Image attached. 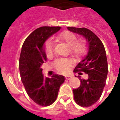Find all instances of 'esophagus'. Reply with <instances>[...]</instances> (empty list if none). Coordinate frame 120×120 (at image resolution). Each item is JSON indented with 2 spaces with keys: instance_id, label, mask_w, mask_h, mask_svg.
I'll use <instances>...</instances> for the list:
<instances>
[{
  "instance_id": "obj_1",
  "label": "esophagus",
  "mask_w": 120,
  "mask_h": 120,
  "mask_svg": "<svg viewBox=\"0 0 120 120\" xmlns=\"http://www.w3.org/2000/svg\"><path fill=\"white\" fill-rule=\"evenodd\" d=\"M71 78V76H65V78H66L67 80H69Z\"/></svg>"
}]
</instances>
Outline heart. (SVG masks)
I'll return each instance as SVG.
<instances>
[{
    "label": "heart",
    "instance_id": "heart-1",
    "mask_svg": "<svg viewBox=\"0 0 120 120\" xmlns=\"http://www.w3.org/2000/svg\"><path fill=\"white\" fill-rule=\"evenodd\" d=\"M77 36L74 33L69 31H65L56 37L57 41L65 42L69 46L71 52L76 57H81L87 51V44L86 40H77ZM45 54L47 57L51 56L54 52V43L52 41H48L45 44ZM72 64V61L68 58H60L55 62V66L61 73L68 72Z\"/></svg>",
    "mask_w": 120,
    "mask_h": 120
}]
</instances>
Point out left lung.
<instances>
[{"mask_svg":"<svg viewBox=\"0 0 120 120\" xmlns=\"http://www.w3.org/2000/svg\"><path fill=\"white\" fill-rule=\"evenodd\" d=\"M69 31L80 34L86 39L88 51L83 59L78 63L74 70L75 73L83 71L88 78L82 79L80 76V86L73 89L76 103L81 107H89L100 98L105 86L108 73V65L106 52L100 38L93 31L87 28L68 27ZM78 74H82L79 72Z\"/></svg>","mask_w":120,"mask_h":120,"instance_id":"1","label":"left lung"}]
</instances>
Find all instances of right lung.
I'll use <instances>...</instances> for the list:
<instances>
[{"instance_id":"obj_1","label":"right lung","mask_w":120,"mask_h":120,"mask_svg":"<svg viewBox=\"0 0 120 120\" xmlns=\"http://www.w3.org/2000/svg\"><path fill=\"white\" fill-rule=\"evenodd\" d=\"M60 29L39 27L27 37L22 45L19 59L21 80L30 98L41 106H49L55 102L60 86L65 80L62 75H53L51 78H45L42 75V65L47 60L45 42Z\"/></svg>"}]
</instances>
